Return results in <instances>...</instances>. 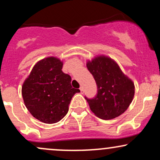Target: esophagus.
<instances>
[{"label": "esophagus", "instance_id": "esophagus-1", "mask_svg": "<svg viewBox=\"0 0 160 160\" xmlns=\"http://www.w3.org/2000/svg\"><path fill=\"white\" fill-rule=\"evenodd\" d=\"M80 93H81V94H83V92H84V90H83V88H82V86H80Z\"/></svg>", "mask_w": 160, "mask_h": 160}]
</instances>
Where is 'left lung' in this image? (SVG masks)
Masks as SVG:
<instances>
[{
    "label": "left lung",
    "mask_w": 160,
    "mask_h": 160,
    "mask_svg": "<svg viewBox=\"0 0 160 160\" xmlns=\"http://www.w3.org/2000/svg\"><path fill=\"white\" fill-rule=\"evenodd\" d=\"M86 67L97 84L96 96L85 98L91 111L102 120H111L123 113L132 102L134 82L126 77L117 62L98 56L88 61Z\"/></svg>",
    "instance_id": "8db88e82"
}]
</instances>
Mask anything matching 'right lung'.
<instances>
[{
    "label": "right lung",
    "instance_id": "add662e5",
    "mask_svg": "<svg viewBox=\"0 0 160 160\" xmlns=\"http://www.w3.org/2000/svg\"><path fill=\"white\" fill-rule=\"evenodd\" d=\"M63 63L47 57L34 66L24 82V103L33 117L44 123L58 122L67 114L71 98L80 89L71 86L70 75L62 71Z\"/></svg>",
    "mask_w": 160,
    "mask_h": 160
}]
</instances>
